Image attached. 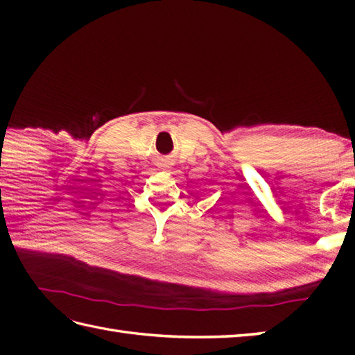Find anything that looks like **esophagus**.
Returning <instances> with one entry per match:
<instances>
[{
    "instance_id": "obj_1",
    "label": "esophagus",
    "mask_w": 355,
    "mask_h": 355,
    "mask_svg": "<svg viewBox=\"0 0 355 355\" xmlns=\"http://www.w3.org/2000/svg\"><path fill=\"white\" fill-rule=\"evenodd\" d=\"M162 168H166V169H168L169 168V162H162Z\"/></svg>"
}]
</instances>
